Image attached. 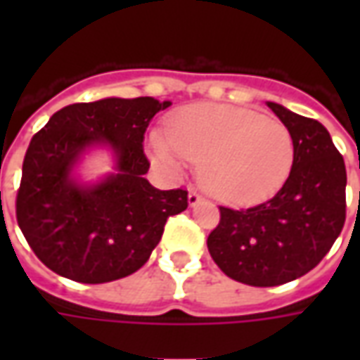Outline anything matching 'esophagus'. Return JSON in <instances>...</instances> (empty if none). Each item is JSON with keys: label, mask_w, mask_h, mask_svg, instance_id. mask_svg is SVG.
I'll return each instance as SVG.
<instances>
[{"label": "esophagus", "mask_w": 360, "mask_h": 360, "mask_svg": "<svg viewBox=\"0 0 360 360\" xmlns=\"http://www.w3.org/2000/svg\"><path fill=\"white\" fill-rule=\"evenodd\" d=\"M187 200H188V206H196V204H198V202H200V200H202V196L198 195V193H196L195 188H191V191H188Z\"/></svg>", "instance_id": "34e87169"}]
</instances>
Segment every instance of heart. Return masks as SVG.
I'll use <instances>...</instances> for the list:
<instances>
[{
  "label": "heart",
  "instance_id": "obj_1",
  "mask_svg": "<svg viewBox=\"0 0 360 360\" xmlns=\"http://www.w3.org/2000/svg\"><path fill=\"white\" fill-rule=\"evenodd\" d=\"M152 158L179 173L200 162L198 177L208 193L231 204L264 200L285 183L293 165V139L278 119L237 105H193L150 134Z\"/></svg>",
  "mask_w": 360,
  "mask_h": 360
}]
</instances>
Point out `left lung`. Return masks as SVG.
I'll list each match as a JSON object with an SVG mask.
<instances>
[{"label": "left lung", "instance_id": "1", "mask_svg": "<svg viewBox=\"0 0 360 360\" xmlns=\"http://www.w3.org/2000/svg\"><path fill=\"white\" fill-rule=\"evenodd\" d=\"M293 139L289 177L270 200L233 210L219 206L208 250L235 281L274 287L301 278L328 255L345 224V162L316 119L268 102Z\"/></svg>", "mask_w": 360, "mask_h": 360}]
</instances>
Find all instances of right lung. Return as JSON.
<instances>
[{"label":"right lung","instance_id":"add662e5","mask_svg":"<svg viewBox=\"0 0 360 360\" xmlns=\"http://www.w3.org/2000/svg\"><path fill=\"white\" fill-rule=\"evenodd\" d=\"M169 105L150 96L71 103L34 134L22 162L17 221L51 271L81 283L131 276L156 249L167 218L187 210V191H160L144 177V131ZM98 146L114 154V173L82 184L74 169Z\"/></svg>","mask_w":360,"mask_h":360}]
</instances>
